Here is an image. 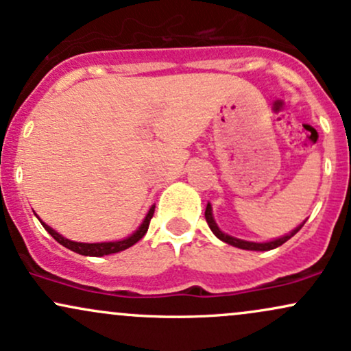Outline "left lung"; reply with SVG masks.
<instances>
[{
	"label": "left lung",
	"mask_w": 351,
	"mask_h": 351,
	"mask_svg": "<svg viewBox=\"0 0 351 351\" xmlns=\"http://www.w3.org/2000/svg\"><path fill=\"white\" fill-rule=\"evenodd\" d=\"M204 217H206V223H208L209 229H211L213 234H215L217 239H221V241H223V243H226V244L234 245V247L245 249V251H271V249L279 247V245L284 244L285 241L291 239L293 234H297V232H299L300 229H302V226H304V224H305V221H304V223H302L300 226H297L295 229H293V231L289 232V234H285V236H282V237H277V239H274V241H267V243H252V241L237 239V237L229 236V234H226V232L221 231V229L217 228L215 217H213V208H211V204H209V203H208V206H206V211H204Z\"/></svg>",
	"instance_id": "left-lung-1"
}]
</instances>
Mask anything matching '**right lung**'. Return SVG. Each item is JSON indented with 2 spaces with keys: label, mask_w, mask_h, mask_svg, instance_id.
I'll return each instance as SVG.
<instances>
[{
  "label": "right lung",
  "mask_w": 351,
  "mask_h": 351,
  "mask_svg": "<svg viewBox=\"0 0 351 351\" xmlns=\"http://www.w3.org/2000/svg\"><path fill=\"white\" fill-rule=\"evenodd\" d=\"M153 213H155V206H152L148 209L147 216H145V219L142 221V224H140L138 229L134 232V234H130L128 237H125V239H120V241H110V243H75V241H71L67 239V237H64L62 234H59L58 231H54L51 226H47L46 223H43L41 219V224L43 228L46 229L49 234L54 237L56 241H58L59 244H62L64 247L71 249V251L80 254V256H90V257H102V256H108V254H115V252H120V251H125V249L132 247L135 243H138L142 237L147 234L148 231V226H150V219L153 217Z\"/></svg>",
  "instance_id": "obj_1"
}]
</instances>
